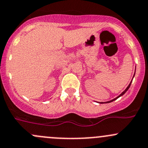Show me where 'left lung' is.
<instances>
[{
	"label": "left lung",
	"instance_id": "8db88e82",
	"mask_svg": "<svg viewBox=\"0 0 148 148\" xmlns=\"http://www.w3.org/2000/svg\"><path fill=\"white\" fill-rule=\"evenodd\" d=\"M134 75H135V74H134ZM131 82H132V81H131ZM131 82H130V84H129V85H128V86H127V88H125V91H123V92H122V94H120V95H119V96H118V97H116V99H113V100H111V101H107V102H106V103H110V102H112V101H115V100H116V99H118V98H119V97H120V96H123V95L124 94H125V92H126V91H127V90H128V88H130V84H131Z\"/></svg>",
	"mask_w": 148,
	"mask_h": 148
}]
</instances>
